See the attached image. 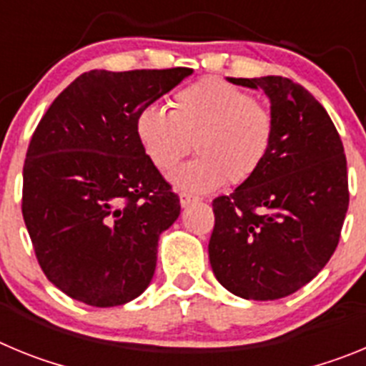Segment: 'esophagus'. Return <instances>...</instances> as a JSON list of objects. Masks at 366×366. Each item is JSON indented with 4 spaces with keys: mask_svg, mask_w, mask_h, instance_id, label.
<instances>
[{
    "mask_svg": "<svg viewBox=\"0 0 366 366\" xmlns=\"http://www.w3.org/2000/svg\"><path fill=\"white\" fill-rule=\"evenodd\" d=\"M196 196H192V194H189V192H181L179 194V203H181V207H189L190 203H194L196 202Z\"/></svg>",
    "mask_w": 366,
    "mask_h": 366,
    "instance_id": "1",
    "label": "esophagus"
}]
</instances>
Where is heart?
<instances>
[{
  "instance_id": "b5f03b06",
  "label": "heart",
  "mask_w": 366,
  "mask_h": 366,
  "mask_svg": "<svg viewBox=\"0 0 366 366\" xmlns=\"http://www.w3.org/2000/svg\"><path fill=\"white\" fill-rule=\"evenodd\" d=\"M170 112L144 106L135 119L139 144L157 170L167 172L190 152L199 155L172 172L177 189L209 192L242 185L266 163L274 141V117L242 87L203 79L170 99Z\"/></svg>"
}]
</instances>
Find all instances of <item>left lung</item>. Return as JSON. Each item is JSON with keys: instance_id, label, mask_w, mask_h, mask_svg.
<instances>
[{"instance_id": "1", "label": "left lung", "mask_w": 366, "mask_h": 366, "mask_svg": "<svg viewBox=\"0 0 366 366\" xmlns=\"http://www.w3.org/2000/svg\"><path fill=\"white\" fill-rule=\"evenodd\" d=\"M269 97L274 141L266 163L212 202V273L251 300L292 295L328 264L348 211L347 157L315 97L284 76L229 79Z\"/></svg>"}]
</instances>
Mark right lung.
Masks as SVG:
<instances>
[{
    "mask_svg": "<svg viewBox=\"0 0 366 366\" xmlns=\"http://www.w3.org/2000/svg\"><path fill=\"white\" fill-rule=\"evenodd\" d=\"M189 67L80 74L41 117L24 164V212L38 264L71 299L121 306L150 284L179 198L135 135L137 113Z\"/></svg>",
    "mask_w": 366,
    "mask_h": 366,
    "instance_id": "add662e5",
    "label": "right lung"
}]
</instances>
